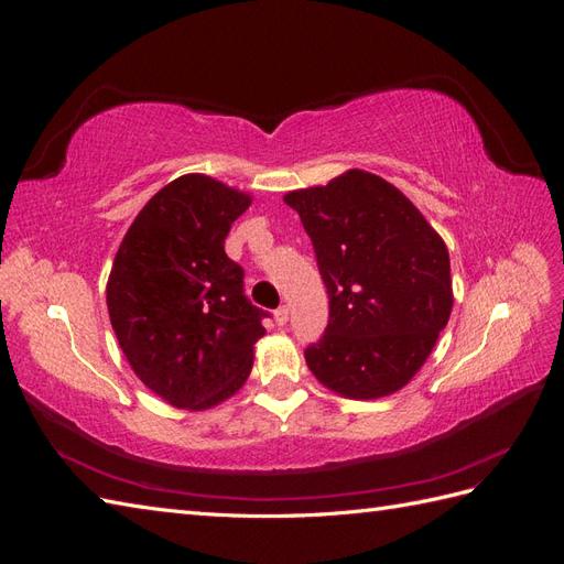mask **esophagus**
Returning a JSON list of instances; mask_svg holds the SVG:
<instances>
[{"instance_id":"34e87169","label":"esophagus","mask_w":564,"mask_h":564,"mask_svg":"<svg viewBox=\"0 0 564 564\" xmlns=\"http://www.w3.org/2000/svg\"><path fill=\"white\" fill-rule=\"evenodd\" d=\"M275 322H278V327H284V324L289 322V308H286V305H280V308L275 311Z\"/></svg>"}]
</instances>
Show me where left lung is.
Returning <instances> with one entry per match:
<instances>
[{"mask_svg": "<svg viewBox=\"0 0 564 564\" xmlns=\"http://www.w3.org/2000/svg\"><path fill=\"white\" fill-rule=\"evenodd\" d=\"M284 202L311 235L329 294L327 332L305 350L313 377L348 400L402 390L452 315L445 240L402 191L362 169Z\"/></svg>", "mask_w": 564, "mask_h": 564, "instance_id": "obj_1", "label": "left lung"}]
</instances>
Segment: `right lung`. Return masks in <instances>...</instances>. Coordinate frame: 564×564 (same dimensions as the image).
Wrapping results in <instances>:
<instances>
[{
    "label": "right lung",
    "mask_w": 564,
    "mask_h": 564,
    "mask_svg": "<svg viewBox=\"0 0 564 564\" xmlns=\"http://www.w3.org/2000/svg\"><path fill=\"white\" fill-rule=\"evenodd\" d=\"M251 195L185 174L148 199L119 245L106 286L127 362L158 398L204 412L232 398L265 336L226 237Z\"/></svg>",
    "instance_id": "right-lung-1"
}]
</instances>
